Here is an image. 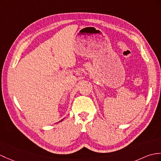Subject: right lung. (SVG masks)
I'll return each mask as SVG.
<instances>
[{"instance_id":"obj_1","label":"right lung","mask_w":161,"mask_h":161,"mask_svg":"<svg viewBox=\"0 0 161 161\" xmlns=\"http://www.w3.org/2000/svg\"><path fill=\"white\" fill-rule=\"evenodd\" d=\"M63 121V119H62V120H61V121Z\"/></svg>"}]
</instances>
